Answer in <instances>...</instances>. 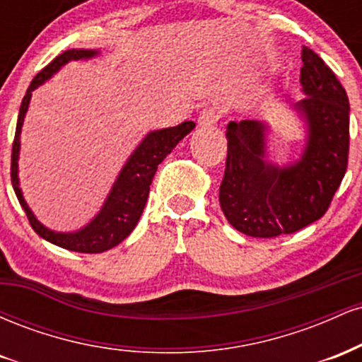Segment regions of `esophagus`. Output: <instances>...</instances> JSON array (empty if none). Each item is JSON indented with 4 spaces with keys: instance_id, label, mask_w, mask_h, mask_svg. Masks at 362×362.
Instances as JSON below:
<instances>
[{
    "instance_id": "obj_1",
    "label": "esophagus",
    "mask_w": 362,
    "mask_h": 362,
    "mask_svg": "<svg viewBox=\"0 0 362 362\" xmlns=\"http://www.w3.org/2000/svg\"><path fill=\"white\" fill-rule=\"evenodd\" d=\"M218 120H219V110L216 109V107H206V109L199 114L197 122L201 127H213Z\"/></svg>"
}]
</instances>
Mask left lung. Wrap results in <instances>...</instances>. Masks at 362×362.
Instances as JSON below:
<instances>
[{"label":"left lung","mask_w":362,"mask_h":362,"mask_svg":"<svg viewBox=\"0 0 362 362\" xmlns=\"http://www.w3.org/2000/svg\"><path fill=\"white\" fill-rule=\"evenodd\" d=\"M305 98L293 105L306 127L300 160H269V124L231 120L219 204L240 233L255 238L289 235L322 218L347 170L349 98L334 71L303 45Z\"/></svg>","instance_id":"left-lung-1"}]
</instances>
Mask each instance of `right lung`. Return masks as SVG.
<instances>
[{"label":"right lung","mask_w":362,"mask_h":362,"mask_svg":"<svg viewBox=\"0 0 362 362\" xmlns=\"http://www.w3.org/2000/svg\"><path fill=\"white\" fill-rule=\"evenodd\" d=\"M98 54L100 52L97 49H69V51L59 54L56 59L49 62L42 71L37 74L32 80L30 86H28L27 93H25L22 105H20L13 149H11V185H13L20 206L23 207L34 231L47 242L57 245V247L80 253H102L110 250V248H114L115 245H119L131 235V231L134 230L139 221L141 214H143L144 206H146L149 185H151L153 177H155L158 165L172 153L178 141L184 139L195 127L192 120H185V122L178 124L175 127L158 129V131L148 132L139 143V146L127 158L126 165L120 170L117 180L112 185L102 209L86 226L71 231V233L54 231L44 226L25 202L18 180L20 132H22L25 114H27L28 105H30L32 91L44 85L49 78H52L69 61L91 59Z\"/></svg>","instance_id":"obj_1"}]
</instances>
